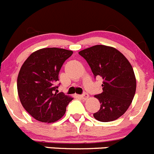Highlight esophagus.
<instances>
[{"mask_svg": "<svg viewBox=\"0 0 154 154\" xmlns=\"http://www.w3.org/2000/svg\"><path fill=\"white\" fill-rule=\"evenodd\" d=\"M80 97H81L83 100H87V99L89 98V95L87 94V93H83L82 95H80Z\"/></svg>", "mask_w": 154, "mask_h": 154, "instance_id": "1", "label": "esophagus"}]
</instances>
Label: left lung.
<instances>
[{"label": "left lung", "mask_w": 154, "mask_h": 154, "mask_svg": "<svg viewBox=\"0 0 154 154\" xmlns=\"http://www.w3.org/2000/svg\"><path fill=\"white\" fill-rule=\"evenodd\" d=\"M94 77L103 79V92L98 99L100 109L93 114L97 120L108 122L122 116L131 104L136 91L133 67L122 53L113 47L97 45L79 51Z\"/></svg>", "instance_id": "left-lung-1"}]
</instances>
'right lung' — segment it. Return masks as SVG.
<instances>
[{
    "label": "right lung",
    "mask_w": 154,
    "mask_h": 154,
    "mask_svg": "<svg viewBox=\"0 0 154 154\" xmlns=\"http://www.w3.org/2000/svg\"><path fill=\"white\" fill-rule=\"evenodd\" d=\"M72 54L64 48H42L32 53L21 67L17 77L19 98L36 120L52 123L65 114L73 98L57 93L56 84L63 64Z\"/></svg>",
    "instance_id": "add662e5"
}]
</instances>
